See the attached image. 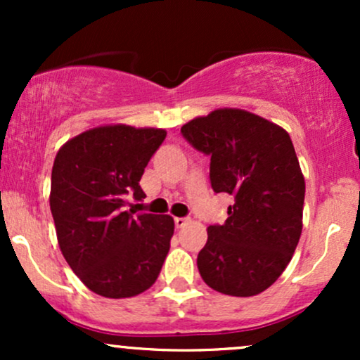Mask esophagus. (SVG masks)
I'll list each match as a JSON object with an SVG mask.
<instances>
[{
	"instance_id": "34e87169",
	"label": "esophagus",
	"mask_w": 360,
	"mask_h": 360,
	"mask_svg": "<svg viewBox=\"0 0 360 360\" xmlns=\"http://www.w3.org/2000/svg\"><path fill=\"white\" fill-rule=\"evenodd\" d=\"M188 221H189L188 218H179V217L174 218V223H176L177 229H183V226H186V223H188Z\"/></svg>"
}]
</instances>
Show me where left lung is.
<instances>
[{
    "label": "left lung",
    "instance_id": "left-lung-1",
    "mask_svg": "<svg viewBox=\"0 0 360 360\" xmlns=\"http://www.w3.org/2000/svg\"><path fill=\"white\" fill-rule=\"evenodd\" d=\"M181 134L212 157L213 191L235 198L226 221L208 226L198 254L201 278L223 295L266 291L288 267L303 230L304 177L289 134L238 108L194 118Z\"/></svg>",
    "mask_w": 360,
    "mask_h": 360
}]
</instances>
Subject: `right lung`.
<instances>
[{
  "label": "right lung",
  "mask_w": 360,
  "mask_h": 360,
  "mask_svg": "<svg viewBox=\"0 0 360 360\" xmlns=\"http://www.w3.org/2000/svg\"><path fill=\"white\" fill-rule=\"evenodd\" d=\"M162 128L105 125L64 143L52 167L51 212L74 274L105 298H131L155 283L174 233L169 214L127 212V194L166 139Z\"/></svg>",
  "instance_id": "add662e5"
}]
</instances>
